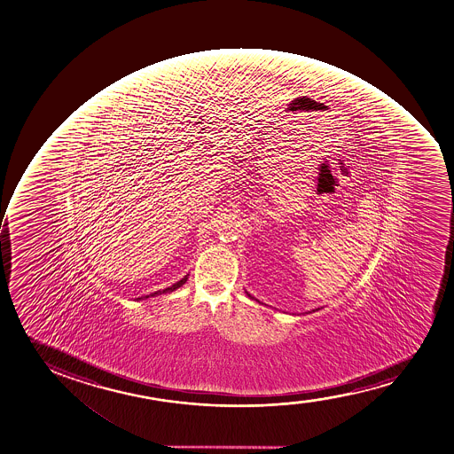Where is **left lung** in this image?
Wrapping results in <instances>:
<instances>
[{
  "mask_svg": "<svg viewBox=\"0 0 454 454\" xmlns=\"http://www.w3.org/2000/svg\"><path fill=\"white\" fill-rule=\"evenodd\" d=\"M246 294H247V296H249L250 299H254V301H258V303H261V301H258V299H255V297H254V296H250V294H249V293H247V291H246ZM318 309H320V308H317V309H312V311L305 312V314H312V312L318 311Z\"/></svg>",
  "mask_w": 454,
  "mask_h": 454,
  "instance_id": "obj_1",
  "label": "left lung"
}]
</instances>
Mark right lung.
Instances as JSON below:
<instances>
[{"label":"right lung","instance_id":"add662e5","mask_svg":"<svg viewBox=\"0 0 454 454\" xmlns=\"http://www.w3.org/2000/svg\"><path fill=\"white\" fill-rule=\"evenodd\" d=\"M187 279H189V275L184 276L183 279L178 280V282L174 284L172 286H168V288H164V290H158L155 291V293H151V294H148V296L137 297L136 301H146V299H149V297L161 296V294H164V293H172V291L178 290L179 286H183L184 284L187 282Z\"/></svg>","mask_w":454,"mask_h":454}]
</instances>
